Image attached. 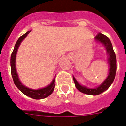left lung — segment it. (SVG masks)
<instances>
[{
  "label": "left lung",
  "instance_id": "left-lung-1",
  "mask_svg": "<svg viewBox=\"0 0 126 126\" xmlns=\"http://www.w3.org/2000/svg\"><path fill=\"white\" fill-rule=\"evenodd\" d=\"M94 40L98 43H101L106 50L107 54L108 55L107 62L109 64V74L107 78L104 80L103 83L99 85L98 87L94 88H90L85 86L81 85V84L78 82L76 78L73 76V80L76 87L79 92L83 93H85L89 95H98L101 94L103 92L106 91L114 81L115 77V73L117 70V60L116 55L113 51V47L110 40H109L107 36H105L104 34L102 33H99L94 37Z\"/></svg>",
  "mask_w": 126,
  "mask_h": 126
}]
</instances>
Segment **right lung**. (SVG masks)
Segmentation results:
<instances>
[{"mask_svg":"<svg viewBox=\"0 0 126 126\" xmlns=\"http://www.w3.org/2000/svg\"><path fill=\"white\" fill-rule=\"evenodd\" d=\"M32 30L27 32L25 34H24L23 36H21L17 40V42L16 43L15 47H14V50L11 54V75L13 77V81L15 84V85L17 86V88L22 92L26 96H29L30 98H32L33 99L36 100H40V99H43L47 98L49 95H50L52 92L54 90L55 88V78L53 79V81L51 82L50 84L47 86L46 87L43 88H40L38 90H34V89L30 88L27 86H24L23 83L21 82L19 78L18 74H17V71H16V54H17V50L19 48V47L20 46L21 42L28 36V34L30 33Z\"/></svg>","mask_w":126,"mask_h":126,"instance_id":"1","label":"right lung"}]
</instances>
